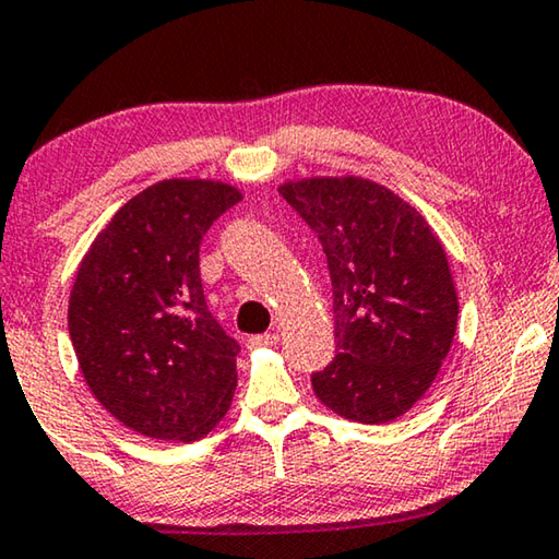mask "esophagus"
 Wrapping results in <instances>:
<instances>
[{"label":"esophagus","mask_w":559,"mask_h":559,"mask_svg":"<svg viewBox=\"0 0 559 559\" xmlns=\"http://www.w3.org/2000/svg\"><path fill=\"white\" fill-rule=\"evenodd\" d=\"M278 343V333H263V335H253L251 341H248V345L251 348H271V345Z\"/></svg>","instance_id":"1"}]
</instances>
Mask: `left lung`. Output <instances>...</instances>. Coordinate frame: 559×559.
<instances>
[{
  "instance_id": "left-lung-1",
  "label": "left lung",
  "mask_w": 559,
  "mask_h": 559,
  "mask_svg": "<svg viewBox=\"0 0 559 559\" xmlns=\"http://www.w3.org/2000/svg\"><path fill=\"white\" fill-rule=\"evenodd\" d=\"M278 193L318 234L333 283L338 353L313 393L341 418L393 423L428 393L455 338L445 246L418 209L360 176H306Z\"/></svg>"
}]
</instances>
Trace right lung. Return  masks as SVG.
I'll list each match as a JSON object with an SVG mask.
<instances>
[{"label": "right lung", "instance_id": "right-lung-1", "mask_svg": "<svg viewBox=\"0 0 559 559\" xmlns=\"http://www.w3.org/2000/svg\"><path fill=\"white\" fill-rule=\"evenodd\" d=\"M216 179H164L129 199L79 263L69 335L88 391L152 440L193 442L231 407L238 343L203 300L199 246L241 201Z\"/></svg>", "mask_w": 559, "mask_h": 559}]
</instances>
